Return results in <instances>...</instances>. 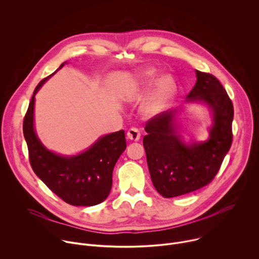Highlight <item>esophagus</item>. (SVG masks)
<instances>
[{"mask_svg":"<svg viewBox=\"0 0 259 259\" xmlns=\"http://www.w3.org/2000/svg\"><path fill=\"white\" fill-rule=\"evenodd\" d=\"M140 131L137 128H131L127 132V137L132 141H138L140 139Z\"/></svg>","mask_w":259,"mask_h":259,"instance_id":"esophagus-1","label":"esophagus"}]
</instances>
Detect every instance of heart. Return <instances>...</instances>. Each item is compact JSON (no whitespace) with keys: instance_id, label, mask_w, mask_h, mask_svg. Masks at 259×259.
<instances>
[{"instance_id":"1","label":"heart","mask_w":259,"mask_h":259,"mask_svg":"<svg viewBox=\"0 0 259 259\" xmlns=\"http://www.w3.org/2000/svg\"><path fill=\"white\" fill-rule=\"evenodd\" d=\"M154 75H155V70L153 68H150L141 72L140 78L142 80L149 81L154 77ZM131 90L136 91V86L132 85ZM170 98H171V85H170V82L167 79H165L160 83L157 89L149 97H147L142 107V113L146 117H154L159 115L166 108Z\"/></svg>"}]
</instances>
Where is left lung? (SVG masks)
<instances>
[{"label":"left lung","mask_w":259,"mask_h":259,"mask_svg":"<svg viewBox=\"0 0 259 259\" xmlns=\"http://www.w3.org/2000/svg\"><path fill=\"white\" fill-rule=\"evenodd\" d=\"M197 82L188 101H203L213 125L207 141L186 144L177 132L176 109L163 112L145 124L143 137L154 187L165 198L197 191L210 183L220 169L233 141L234 106L226 89L211 73L196 70Z\"/></svg>","instance_id":"obj_1"}]
</instances>
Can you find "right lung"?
Segmentation results:
<instances>
[{"label": "right lung", "mask_w": 259, "mask_h": 259, "mask_svg": "<svg viewBox=\"0 0 259 259\" xmlns=\"http://www.w3.org/2000/svg\"><path fill=\"white\" fill-rule=\"evenodd\" d=\"M50 77L43 79L35 87L23 119V135L30 166L65 203L72 206L97 205L107 198L112 189L114 167L127 146L125 132L120 130L104 135L77 156L64 157L47 150L34 132L33 107L35 93Z\"/></svg>", "instance_id": "1"}]
</instances>
